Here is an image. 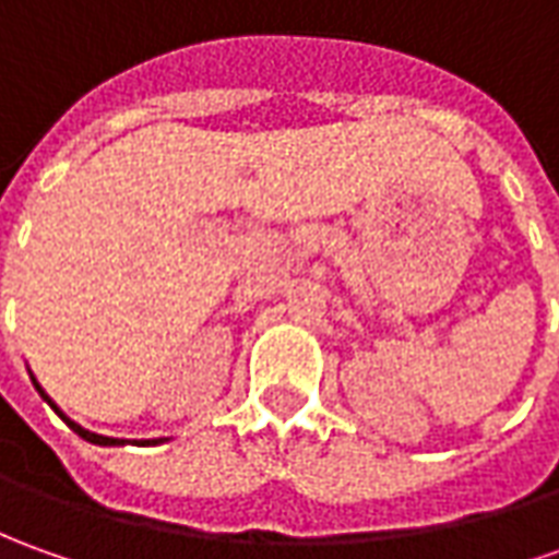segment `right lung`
I'll return each mask as SVG.
<instances>
[{
    "label": "right lung",
    "mask_w": 559,
    "mask_h": 559,
    "mask_svg": "<svg viewBox=\"0 0 559 559\" xmlns=\"http://www.w3.org/2000/svg\"><path fill=\"white\" fill-rule=\"evenodd\" d=\"M33 385H36V391H39L41 397H45V401H48V404L55 407L57 416H60L63 423L70 425V428H72V431H75V435H79V438H85V440H88V443H97V447H121V443H124V440H119V438H104V435H94V431H88V428H82V425H75V423H72V419H70V416H63V409L57 407L55 401H51V397H48V394L41 391V385H39V382H36V379H33ZM158 440H162V438H158ZM158 440H143V443H158Z\"/></svg>",
    "instance_id": "add662e5"
}]
</instances>
